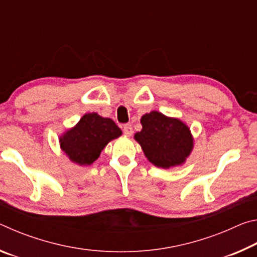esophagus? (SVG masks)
Instances as JSON below:
<instances>
[{
  "mask_svg": "<svg viewBox=\"0 0 257 257\" xmlns=\"http://www.w3.org/2000/svg\"><path fill=\"white\" fill-rule=\"evenodd\" d=\"M122 130H123V134L125 135V136H128V137L132 136L133 133H134L132 124H124L123 127H122Z\"/></svg>",
  "mask_w": 257,
  "mask_h": 257,
  "instance_id": "esophagus-1",
  "label": "esophagus"
}]
</instances>
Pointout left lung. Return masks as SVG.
<instances>
[{
	"label": "left lung",
	"mask_w": 257,
	"mask_h": 257,
	"mask_svg": "<svg viewBox=\"0 0 257 257\" xmlns=\"http://www.w3.org/2000/svg\"><path fill=\"white\" fill-rule=\"evenodd\" d=\"M141 123L143 128L134 138L152 164L170 169L186 162L194 149V137L184 121L152 111L142 116Z\"/></svg>",
	"instance_id": "1"
}]
</instances>
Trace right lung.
<instances>
[{"mask_svg": "<svg viewBox=\"0 0 257 257\" xmlns=\"http://www.w3.org/2000/svg\"><path fill=\"white\" fill-rule=\"evenodd\" d=\"M121 135L114 121L93 112L82 115L75 127L61 135L59 142L71 162L86 167L94 163L104 147Z\"/></svg>", "mask_w": 257, "mask_h": 257, "instance_id": "right-lung-1", "label": "right lung"}]
</instances>
